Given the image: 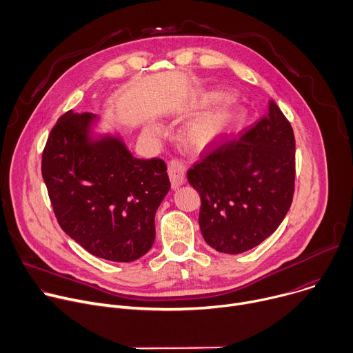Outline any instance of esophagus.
Instances as JSON below:
<instances>
[{
    "label": "esophagus",
    "instance_id": "obj_1",
    "mask_svg": "<svg viewBox=\"0 0 353 353\" xmlns=\"http://www.w3.org/2000/svg\"><path fill=\"white\" fill-rule=\"evenodd\" d=\"M168 172L173 188L180 187L185 181V166L180 159H172L169 162Z\"/></svg>",
    "mask_w": 353,
    "mask_h": 353
}]
</instances>
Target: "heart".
Segmentation results:
<instances>
[{
	"label": "heart",
	"mask_w": 353,
	"mask_h": 353,
	"mask_svg": "<svg viewBox=\"0 0 353 353\" xmlns=\"http://www.w3.org/2000/svg\"><path fill=\"white\" fill-rule=\"evenodd\" d=\"M226 96L219 92L208 93L204 96L205 103H216ZM241 121V112L236 106H225L214 110L203 117L196 119L187 128L188 139L195 145H207L216 139L230 135L239 127ZM148 134H158L159 127L150 124L146 127Z\"/></svg>",
	"instance_id": "heart-1"
}]
</instances>
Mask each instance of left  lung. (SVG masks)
<instances>
[{"label":"left lung","mask_w":353,"mask_h":353,"mask_svg":"<svg viewBox=\"0 0 353 353\" xmlns=\"http://www.w3.org/2000/svg\"><path fill=\"white\" fill-rule=\"evenodd\" d=\"M187 172L201 196L199 229L216 251L239 254L271 236L294 192V135L274 100L239 138L210 142Z\"/></svg>","instance_id":"8db88e82"}]
</instances>
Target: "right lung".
<instances>
[{"mask_svg": "<svg viewBox=\"0 0 353 353\" xmlns=\"http://www.w3.org/2000/svg\"><path fill=\"white\" fill-rule=\"evenodd\" d=\"M92 113L63 114L50 132L41 174L61 229L88 253L130 263L155 241V214L170 190L162 159H138L113 135L93 141Z\"/></svg>", "mask_w": 353, "mask_h": 353, "instance_id": "add662e5", "label": "right lung"}]
</instances>
